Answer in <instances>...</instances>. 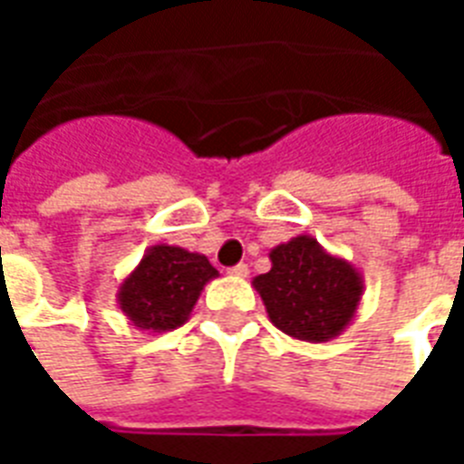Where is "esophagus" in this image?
Masks as SVG:
<instances>
[{"label":"esophagus","instance_id":"esophagus-1","mask_svg":"<svg viewBox=\"0 0 464 464\" xmlns=\"http://www.w3.org/2000/svg\"><path fill=\"white\" fill-rule=\"evenodd\" d=\"M228 273L236 276V278H246V276H248V266H246V263H238V266H233Z\"/></svg>","mask_w":464,"mask_h":464}]
</instances>
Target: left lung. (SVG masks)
<instances>
[{
  "mask_svg": "<svg viewBox=\"0 0 464 464\" xmlns=\"http://www.w3.org/2000/svg\"><path fill=\"white\" fill-rule=\"evenodd\" d=\"M271 271L256 276L271 323L295 341L328 343L348 328L362 298V273L333 256L313 236L276 246Z\"/></svg>",
  "mask_w": 464,
  "mask_h": 464,
  "instance_id": "obj_1",
  "label": "left lung"
}]
</instances>
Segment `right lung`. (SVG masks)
I'll list each match as a JSON object with an SVG mask.
<instances>
[{"label":"right lung","instance_id":"right-lung-1","mask_svg":"<svg viewBox=\"0 0 464 464\" xmlns=\"http://www.w3.org/2000/svg\"><path fill=\"white\" fill-rule=\"evenodd\" d=\"M218 271L203 253L156 243L146 248L116 293L121 313L133 328L146 333H169L191 318V311L206 283Z\"/></svg>","mask_w":464,"mask_h":464}]
</instances>
